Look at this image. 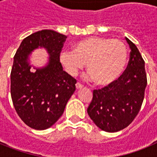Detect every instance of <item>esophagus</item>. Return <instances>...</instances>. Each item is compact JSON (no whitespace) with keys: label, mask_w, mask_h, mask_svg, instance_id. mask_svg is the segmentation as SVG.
<instances>
[{"label":"esophagus","mask_w":157,"mask_h":157,"mask_svg":"<svg viewBox=\"0 0 157 157\" xmlns=\"http://www.w3.org/2000/svg\"><path fill=\"white\" fill-rule=\"evenodd\" d=\"M75 86H76V89H77V90H79V89H82L83 87V86L82 85L81 83H79V82H77L75 84Z\"/></svg>","instance_id":"1"}]
</instances>
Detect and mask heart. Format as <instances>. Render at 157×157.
Instances as JSON below:
<instances>
[{"mask_svg":"<svg viewBox=\"0 0 157 157\" xmlns=\"http://www.w3.org/2000/svg\"><path fill=\"white\" fill-rule=\"evenodd\" d=\"M59 62L71 75L86 63L89 78L99 86L114 82L121 75L127 60V50L120 40L89 37L76 42L73 51L59 53Z\"/></svg>","mask_w":157,"mask_h":157,"instance_id":"obj_1","label":"heart"}]
</instances>
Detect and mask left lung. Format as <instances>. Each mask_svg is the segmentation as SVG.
<instances>
[{"label":"left lung","instance_id":"8db88e82","mask_svg":"<svg viewBox=\"0 0 157 157\" xmlns=\"http://www.w3.org/2000/svg\"><path fill=\"white\" fill-rule=\"evenodd\" d=\"M130 48L125 71L114 82L94 90L87 109L91 120L106 132H117L128 127L141 109L147 85L145 61L132 41L126 37Z\"/></svg>","mask_w":157,"mask_h":157}]
</instances>
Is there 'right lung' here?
Wrapping results in <instances>:
<instances>
[{
  "instance_id": "add662e5",
  "label": "right lung",
  "mask_w": 157,
  "mask_h": 157,
  "mask_svg": "<svg viewBox=\"0 0 157 157\" xmlns=\"http://www.w3.org/2000/svg\"><path fill=\"white\" fill-rule=\"evenodd\" d=\"M67 36L42 30L25 37L14 56L11 96L17 114L28 127L45 130L63 115L75 90L76 80L63 70L59 53ZM45 48L50 55L46 66L30 69L29 55Z\"/></svg>"
}]
</instances>
